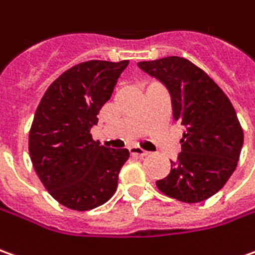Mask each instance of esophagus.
Here are the masks:
<instances>
[{"instance_id": "obj_1", "label": "esophagus", "mask_w": 255, "mask_h": 255, "mask_svg": "<svg viewBox=\"0 0 255 255\" xmlns=\"http://www.w3.org/2000/svg\"><path fill=\"white\" fill-rule=\"evenodd\" d=\"M129 154L134 155V156H138V158H145V156H148V152L139 149V148H129Z\"/></svg>"}]
</instances>
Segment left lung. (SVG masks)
I'll use <instances>...</instances> for the list:
<instances>
[{
  "label": "left lung",
  "instance_id": "left-lung-1",
  "mask_svg": "<svg viewBox=\"0 0 255 255\" xmlns=\"http://www.w3.org/2000/svg\"><path fill=\"white\" fill-rule=\"evenodd\" d=\"M138 67L163 84L173 120L185 127L182 151L156 186L185 203L203 202L223 188L240 158L244 135L234 107L202 69L183 57L139 62Z\"/></svg>",
  "mask_w": 255,
  "mask_h": 255
}]
</instances>
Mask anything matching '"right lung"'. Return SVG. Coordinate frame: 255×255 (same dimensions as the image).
<instances>
[{"label": "right lung", "instance_id": "1", "mask_svg": "<svg viewBox=\"0 0 255 255\" xmlns=\"http://www.w3.org/2000/svg\"><path fill=\"white\" fill-rule=\"evenodd\" d=\"M128 60L70 67L45 92L29 131V155L50 196L73 210L101 206L114 195L128 149L93 141L90 129Z\"/></svg>", "mask_w": 255, "mask_h": 255}]
</instances>
